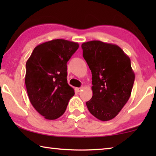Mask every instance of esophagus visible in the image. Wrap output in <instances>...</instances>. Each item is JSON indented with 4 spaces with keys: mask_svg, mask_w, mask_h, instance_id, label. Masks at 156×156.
I'll list each match as a JSON object with an SVG mask.
<instances>
[{
    "mask_svg": "<svg viewBox=\"0 0 156 156\" xmlns=\"http://www.w3.org/2000/svg\"><path fill=\"white\" fill-rule=\"evenodd\" d=\"M82 89H83V87H77V88H76V90L78 92H80Z\"/></svg>",
    "mask_w": 156,
    "mask_h": 156,
    "instance_id": "esophagus-1",
    "label": "esophagus"
}]
</instances>
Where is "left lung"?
Returning <instances> with one entry per match:
<instances>
[{
  "label": "left lung",
  "mask_w": 156,
  "mask_h": 156,
  "mask_svg": "<svg viewBox=\"0 0 156 156\" xmlns=\"http://www.w3.org/2000/svg\"><path fill=\"white\" fill-rule=\"evenodd\" d=\"M81 47L92 74L93 96L87 107L98 120H112L131 96L135 74L130 58L116 44L91 41Z\"/></svg>",
  "instance_id": "left-lung-1"
}]
</instances>
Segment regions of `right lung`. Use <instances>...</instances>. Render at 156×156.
I'll use <instances>...</instances> for the list:
<instances>
[{"label": "right lung", "instance_id": "obj_1", "mask_svg": "<svg viewBox=\"0 0 156 156\" xmlns=\"http://www.w3.org/2000/svg\"><path fill=\"white\" fill-rule=\"evenodd\" d=\"M75 42L55 39L38 44L26 62L25 85L30 102L47 120L60 117L74 95L67 83V62L78 49Z\"/></svg>", "mask_w": 156, "mask_h": 156}]
</instances>
